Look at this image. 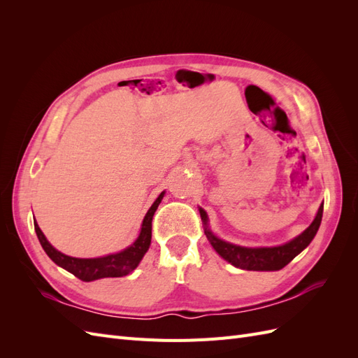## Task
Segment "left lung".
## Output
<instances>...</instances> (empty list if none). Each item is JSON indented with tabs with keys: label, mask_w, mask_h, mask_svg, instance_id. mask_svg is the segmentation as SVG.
<instances>
[{
	"label": "left lung",
	"mask_w": 358,
	"mask_h": 358,
	"mask_svg": "<svg viewBox=\"0 0 358 358\" xmlns=\"http://www.w3.org/2000/svg\"><path fill=\"white\" fill-rule=\"evenodd\" d=\"M322 209L324 204L320 206L318 213L315 220L308 229L299 234L294 239L288 243L272 246V248H245L239 245H233L225 242L220 237H216L208 225V215L204 210H200L201 220L204 224V234L208 241L213 246V249L218 252L224 259L231 263L234 267H239L243 270H257V272H273V270H280L285 267L292 258L299 255L303 249H305L313 237H315L320 224L322 220Z\"/></svg>",
	"instance_id": "left-lung-1"
}]
</instances>
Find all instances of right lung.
Instances as JSON below:
<instances>
[{
	"label": "right lung",
	"mask_w": 358,
	"mask_h": 358,
	"mask_svg": "<svg viewBox=\"0 0 358 358\" xmlns=\"http://www.w3.org/2000/svg\"><path fill=\"white\" fill-rule=\"evenodd\" d=\"M162 197H164V191L159 194L158 199L148 210L142 224V230H140V234L136 239V242L117 254H110V255L99 257V258L69 257L66 254L57 251V249L48 242V239L40 230L37 222H34V229L40 241V245L43 246V249H45V252L49 255L52 262L58 264L59 267L69 270L70 273H73L80 280L91 282V280H96L101 278H121L131 273L133 270L138 266V263L142 262L143 255L148 252L149 245H150V237H152V218Z\"/></svg>",
	"instance_id": "add662e5"
}]
</instances>
